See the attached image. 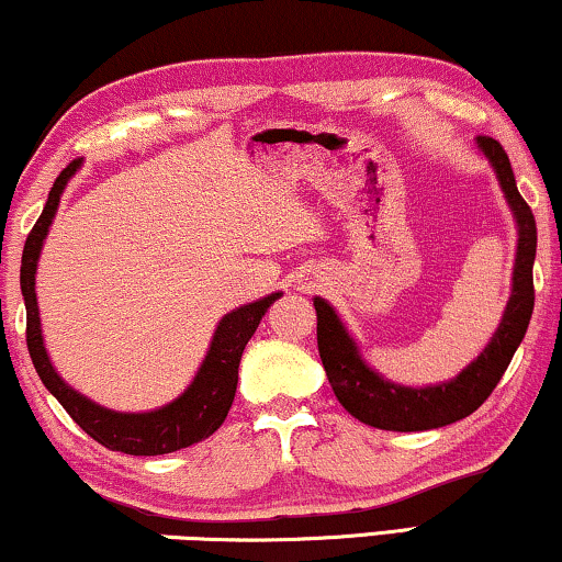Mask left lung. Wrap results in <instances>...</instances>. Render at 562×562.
<instances>
[{
	"instance_id": "1",
	"label": "left lung",
	"mask_w": 562,
	"mask_h": 562,
	"mask_svg": "<svg viewBox=\"0 0 562 562\" xmlns=\"http://www.w3.org/2000/svg\"><path fill=\"white\" fill-rule=\"evenodd\" d=\"M481 150L486 153L491 166L496 168L498 181L519 225V248L517 266H514V289L506 304L504 319L498 325L494 340L481 352L479 360L465 368L456 381L440 383L432 389H404L396 383L383 381L375 375L358 356L356 342L345 333L342 322L337 319L333 306L322 299H314L317 310V345L319 358L325 366L329 386H333L337 402L348 409L352 417L379 429H394V432H422L452 425V422L468 417L491 396L496 383L502 381L509 368L514 352H517L521 337L527 333L529 317L535 310V250H537V227L535 214L521 199L509 156L502 143L494 137H479Z\"/></svg>"
}]
</instances>
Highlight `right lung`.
<instances>
[{
  "instance_id": "1",
  "label": "right lung",
  "mask_w": 562,
  "mask_h": 562,
  "mask_svg": "<svg viewBox=\"0 0 562 562\" xmlns=\"http://www.w3.org/2000/svg\"><path fill=\"white\" fill-rule=\"evenodd\" d=\"M76 168H79V160H71L60 171L48 194V202L43 206V214L37 217L33 229H30L25 250H22L20 286L27 310L25 337L30 358H33V366L45 383V389L58 398L60 406L68 412V417L89 437H94L99 445H104V448L127 452V456H164V452L189 448V445L210 437L225 422L235 398L237 368H240L245 345H248L252 333L258 329L268 306L281 294H271L256 304H245L240 310L229 312L227 317H222L217 333H214L212 348L206 352L196 379L191 381V386L176 402L164 406V409L148 414H120L76 394L74 389H68L58 379L48 356H45L41 317H37L35 302V266L37 256H41V245L45 235H48L53 214H56L60 191H64Z\"/></svg>"
}]
</instances>
